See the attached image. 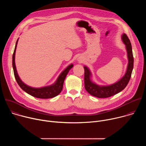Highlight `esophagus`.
<instances>
[{
    "mask_svg": "<svg viewBox=\"0 0 146 146\" xmlns=\"http://www.w3.org/2000/svg\"><path fill=\"white\" fill-rule=\"evenodd\" d=\"M80 60V61H81V60Z\"/></svg>",
    "mask_w": 146,
    "mask_h": 146,
    "instance_id": "obj_1",
    "label": "esophagus"
}]
</instances>
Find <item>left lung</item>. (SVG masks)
<instances>
[{"label":"left lung","mask_w":146,"mask_h":146,"mask_svg":"<svg viewBox=\"0 0 146 146\" xmlns=\"http://www.w3.org/2000/svg\"><path fill=\"white\" fill-rule=\"evenodd\" d=\"M121 39L123 44L125 45L127 52V57L128 64L126 72L118 81L110 85L100 86L97 84L92 80V74L90 69L86 66H84V84L86 91L91 95L99 98H106L113 96L122 91L126 87L131 77L132 70L133 68V56L132 48L130 40L126 35L123 33L121 36Z\"/></svg>","instance_id":"8db88e82"}]
</instances>
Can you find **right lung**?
I'll return each mask as SVG.
<instances>
[{"label": "right lung", "instance_id": "obj_1", "mask_svg": "<svg viewBox=\"0 0 146 146\" xmlns=\"http://www.w3.org/2000/svg\"><path fill=\"white\" fill-rule=\"evenodd\" d=\"M18 39L19 38H18L16 41L14 53L13 55V68L15 80L19 86L27 94L37 98L49 99V98H54L57 96L58 95H59L62 91V88H63L64 80L68 73H69V70L73 67V65L72 64L69 65L68 66H67L64 70H63L60 73V74L59 75V76L58 77L57 79L56 80V81H55L54 84L50 86L40 87V88H35V87L29 86L27 85L25 83H24L21 80V79L20 78L16 69V66L15 63V56L16 48L17 46Z\"/></svg>", "mask_w": 146, "mask_h": 146}]
</instances>
